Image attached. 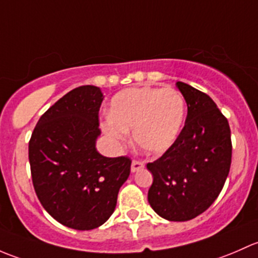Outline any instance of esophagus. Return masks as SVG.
<instances>
[{"label":"esophagus","mask_w":258,"mask_h":258,"mask_svg":"<svg viewBox=\"0 0 258 258\" xmlns=\"http://www.w3.org/2000/svg\"><path fill=\"white\" fill-rule=\"evenodd\" d=\"M143 168H144V163H143V161L133 160V163H132V172L139 171V170H142Z\"/></svg>","instance_id":"34e87169"}]
</instances>
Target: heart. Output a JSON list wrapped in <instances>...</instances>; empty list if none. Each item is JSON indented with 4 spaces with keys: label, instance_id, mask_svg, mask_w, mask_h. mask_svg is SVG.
Returning a JSON list of instances; mask_svg holds the SVG:
<instances>
[{
    "label": "heart",
    "instance_id": "1",
    "mask_svg": "<svg viewBox=\"0 0 258 258\" xmlns=\"http://www.w3.org/2000/svg\"><path fill=\"white\" fill-rule=\"evenodd\" d=\"M185 100L170 88L137 87L123 89L110 100L103 133L115 144L128 142L133 129L135 143L148 155H160L175 143L185 120Z\"/></svg>",
    "mask_w": 258,
    "mask_h": 258
}]
</instances>
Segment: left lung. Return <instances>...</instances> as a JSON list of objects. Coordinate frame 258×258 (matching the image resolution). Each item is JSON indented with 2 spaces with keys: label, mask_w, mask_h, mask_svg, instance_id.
Listing matches in <instances>:
<instances>
[{
  "label": "left lung",
  "mask_w": 258,
  "mask_h": 258,
  "mask_svg": "<svg viewBox=\"0 0 258 258\" xmlns=\"http://www.w3.org/2000/svg\"><path fill=\"white\" fill-rule=\"evenodd\" d=\"M176 87L186 102V120L174 144L147 165L154 177L148 201L168 221H188L221 192L232 145L227 119L214 100L184 82H176Z\"/></svg>",
  "instance_id": "1"
}]
</instances>
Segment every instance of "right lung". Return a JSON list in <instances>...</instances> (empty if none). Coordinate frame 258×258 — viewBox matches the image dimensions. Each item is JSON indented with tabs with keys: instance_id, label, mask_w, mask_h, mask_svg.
Wrapping results in <instances>:
<instances>
[{
	"instance_id": "right-lung-1",
	"label": "right lung",
	"mask_w": 258,
	"mask_h": 258,
	"mask_svg": "<svg viewBox=\"0 0 258 258\" xmlns=\"http://www.w3.org/2000/svg\"><path fill=\"white\" fill-rule=\"evenodd\" d=\"M103 99L95 86L68 92L39 118L28 145L37 198L53 219L74 230L102 226L130 174L129 158H107L95 147Z\"/></svg>"
}]
</instances>
